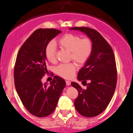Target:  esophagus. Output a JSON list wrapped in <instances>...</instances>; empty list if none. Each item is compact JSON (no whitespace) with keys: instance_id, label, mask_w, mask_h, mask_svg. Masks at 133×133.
Wrapping results in <instances>:
<instances>
[{"instance_id":"obj_1","label":"esophagus","mask_w":133,"mask_h":133,"mask_svg":"<svg viewBox=\"0 0 133 133\" xmlns=\"http://www.w3.org/2000/svg\"><path fill=\"white\" fill-rule=\"evenodd\" d=\"M65 83H66L67 85H71V82L69 81V80H66V81H65Z\"/></svg>"}]
</instances>
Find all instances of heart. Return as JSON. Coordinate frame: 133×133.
I'll return each mask as SVG.
<instances>
[{
	"label": "heart",
	"mask_w": 133,
	"mask_h": 133,
	"mask_svg": "<svg viewBox=\"0 0 133 133\" xmlns=\"http://www.w3.org/2000/svg\"><path fill=\"white\" fill-rule=\"evenodd\" d=\"M58 43L63 49L70 51V59L74 60L80 65L85 64L92 51V42L89 38H82L78 35L68 33L59 38ZM45 57L49 62H56V45L49 42L45 48ZM76 65L74 62L62 64L56 68V73L64 78H70L75 75Z\"/></svg>",
	"instance_id": "b5f03b06"
}]
</instances>
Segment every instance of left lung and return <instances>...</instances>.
<instances>
[{"label": "left lung", "mask_w": 133, "mask_h": 133, "mask_svg": "<svg viewBox=\"0 0 133 133\" xmlns=\"http://www.w3.org/2000/svg\"><path fill=\"white\" fill-rule=\"evenodd\" d=\"M69 29L85 33L92 42L91 55L77 76L78 81L87 85L86 89H82L74 82L71 85L78 91L74 102L76 111L85 117H94L106 109L116 89L115 57L111 45L97 31L87 27H74Z\"/></svg>", "instance_id": "obj_1"}]
</instances>
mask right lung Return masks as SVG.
<instances>
[{
	"label": "right lung",
	"instance_id": "add662e5",
	"mask_svg": "<svg viewBox=\"0 0 133 133\" xmlns=\"http://www.w3.org/2000/svg\"><path fill=\"white\" fill-rule=\"evenodd\" d=\"M60 33L55 29H37L17 54L14 69L16 90L25 109L37 117H45L55 111L65 86V80L58 76L49 85L41 81L48 73L45 48Z\"/></svg>",
	"mask_w": 133,
	"mask_h": 133
}]
</instances>
